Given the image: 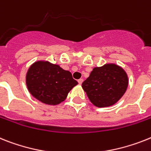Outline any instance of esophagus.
I'll return each instance as SVG.
<instances>
[{"instance_id":"1","label":"esophagus","mask_w":151,"mask_h":151,"mask_svg":"<svg viewBox=\"0 0 151 151\" xmlns=\"http://www.w3.org/2000/svg\"><path fill=\"white\" fill-rule=\"evenodd\" d=\"M83 80L81 79H81H79L78 81V83H79V84H81V83H83Z\"/></svg>"}]
</instances>
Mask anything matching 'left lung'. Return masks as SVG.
<instances>
[{
    "label": "left lung",
    "instance_id": "obj_1",
    "mask_svg": "<svg viewBox=\"0 0 151 151\" xmlns=\"http://www.w3.org/2000/svg\"><path fill=\"white\" fill-rule=\"evenodd\" d=\"M128 78L125 71L116 64L95 68L82 87L91 102L98 107L114 104L126 92Z\"/></svg>",
    "mask_w": 151,
    "mask_h": 151
}]
</instances>
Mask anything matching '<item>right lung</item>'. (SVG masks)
<instances>
[{
    "instance_id": "add662e5",
    "label": "right lung",
    "mask_w": 151,
    "mask_h": 151,
    "mask_svg": "<svg viewBox=\"0 0 151 151\" xmlns=\"http://www.w3.org/2000/svg\"><path fill=\"white\" fill-rule=\"evenodd\" d=\"M26 83L28 91L35 98L51 105L64 101L69 91L78 84L70 71L56 64L42 61L30 66Z\"/></svg>"
}]
</instances>
